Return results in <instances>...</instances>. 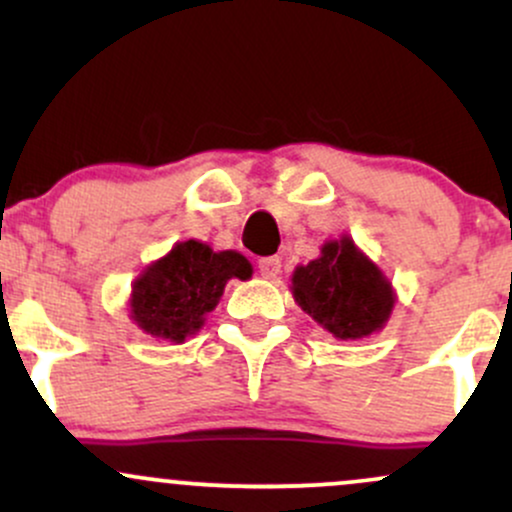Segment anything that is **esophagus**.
Returning a JSON list of instances; mask_svg holds the SVG:
<instances>
[{"label":"esophagus","instance_id":"1","mask_svg":"<svg viewBox=\"0 0 512 512\" xmlns=\"http://www.w3.org/2000/svg\"><path fill=\"white\" fill-rule=\"evenodd\" d=\"M257 267H260V274L264 276V279H276L281 272V260L279 257H262Z\"/></svg>","mask_w":512,"mask_h":512}]
</instances>
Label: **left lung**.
<instances>
[{"label":"left lung","instance_id":"8db88e82","mask_svg":"<svg viewBox=\"0 0 512 512\" xmlns=\"http://www.w3.org/2000/svg\"><path fill=\"white\" fill-rule=\"evenodd\" d=\"M291 293L303 313L339 342L378 334L397 303L392 281L346 233L325 240L320 257L293 269Z\"/></svg>","mask_w":512,"mask_h":512}]
</instances>
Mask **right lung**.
Segmentation results:
<instances>
[{"label": "right lung", "mask_w": 512, "mask_h": 512, "mask_svg": "<svg viewBox=\"0 0 512 512\" xmlns=\"http://www.w3.org/2000/svg\"><path fill=\"white\" fill-rule=\"evenodd\" d=\"M250 276L252 264L240 252H214L202 240H182L134 279L129 320L158 342L182 344L202 330L228 281Z\"/></svg>", "instance_id": "add662e5"}]
</instances>
